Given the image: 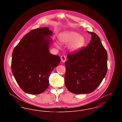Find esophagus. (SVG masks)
<instances>
[{"label":"esophagus","instance_id":"esophagus-1","mask_svg":"<svg viewBox=\"0 0 122 122\" xmlns=\"http://www.w3.org/2000/svg\"><path fill=\"white\" fill-rule=\"evenodd\" d=\"M61 60L62 62L64 63L66 60V58L65 56H64V55L62 56L61 57Z\"/></svg>","mask_w":122,"mask_h":122}]
</instances>
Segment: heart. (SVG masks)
Masks as SVG:
<instances>
[{
    "label": "heart",
    "mask_w": 122,
    "mask_h": 122,
    "mask_svg": "<svg viewBox=\"0 0 122 122\" xmlns=\"http://www.w3.org/2000/svg\"><path fill=\"white\" fill-rule=\"evenodd\" d=\"M60 41L65 44H68V48L71 51H76L82 48L85 44V38L82 35L74 31H70L62 33L59 36ZM56 46L58 44L56 43Z\"/></svg>",
    "instance_id": "heart-1"
}]
</instances>
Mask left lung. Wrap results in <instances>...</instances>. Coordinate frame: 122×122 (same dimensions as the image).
Returning a JSON list of instances; mask_svg holds the SVG:
<instances>
[{
	"label": "left lung",
	"instance_id": "1",
	"mask_svg": "<svg viewBox=\"0 0 122 122\" xmlns=\"http://www.w3.org/2000/svg\"><path fill=\"white\" fill-rule=\"evenodd\" d=\"M88 45L69 53L64 63L65 85L70 92L76 94L94 92L106 75L107 53L98 36L93 32Z\"/></svg>",
	"mask_w": 122,
	"mask_h": 122
}]
</instances>
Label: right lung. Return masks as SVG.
<instances>
[{
    "label": "right lung",
    "instance_id": "add662e5",
    "mask_svg": "<svg viewBox=\"0 0 122 122\" xmlns=\"http://www.w3.org/2000/svg\"><path fill=\"white\" fill-rule=\"evenodd\" d=\"M52 35L47 27L33 30L14 49L12 72L25 93L43 92L49 86L51 73L60 64V57L49 52Z\"/></svg>",
    "mask_w": 122,
    "mask_h": 122
}]
</instances>
